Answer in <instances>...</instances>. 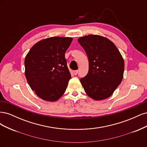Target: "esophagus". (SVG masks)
Segmentation results:
<instances>
[{
  "label": "esophagus",
  "mask_w": 147,
  "mask_h": 147,
  "mask_svg": "<svg viewBox=\"0 0 147 147\" xmlns=\"http://www.w3.org/2000/svg\"><path fill=\"white\" fill-rule=\"evenodd\" d=\"M77 74H78V70H74V74L75 75H77Z\"/></svg>",
  "instance_id": "obj_1"
}]
</instances>
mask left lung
Returning a JSON list of instances; mask_svg holds the SVG:
<instances>
[{
  "label": "left lung",
  "instance_id": "obj_1",
  "mask_svg": "<svg viewBox=\"0 0 147 147\" xmlns=\"http://www.w3.org/2000/svg\"><path fill=\"white\" fill-rule=\"evenodd\" d=\"M78 42L86 53L88 73L80 82L87 95L95 100L108 98L121 83L124 62L115 44L99 35L81 37Z\"/></svg>",
  "mask_w": 147,
  "mask_h": 147
}]
</instances>
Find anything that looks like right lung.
<instances>
[{
	"instance_id": "right-lung-1",
	"label": "right lung",
	"mask_w": 147,
	"mask_h": 147,
	"mask_svg": "<svg viewBox=\"0 0 147 147\" xmlns=\"http://www.w3.org/2000/svg\"><path fill=\"white\" fill-rule=\"evenodd\" d=\"M72 40L62 37L42 40L26 56V80L32 90L44 100L56 101L65 91L71 75L65 53Z\"/></svg>"
}]
</instances>
